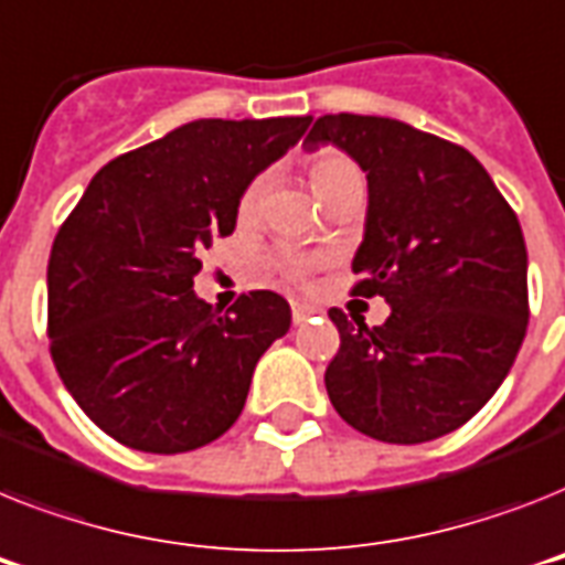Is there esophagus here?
Returning a JSON list of instances; mask_svg holds the SVG:
<instances>
[{"mask_svg":"<svg viewBox=\"0 0 565 565\" xmlns=\"http://www.w3.org/2000/svg\"><path fill=\"white\" fill-rule=\"evenodd\" d=\"M313 313H316L313 305H307V301H292V324H305Z\"/></svg>","mask_w":565,"mask_h":565,"instance_id":"1","label":"esophagus"}]
</instances>
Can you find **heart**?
I'll return each mask as SVG.
<instances>
[{"label":"heart","mask_w":565,"mask_h":565,"mask_svg":"<svg viewBox=\"0 0 565 565\" xmlns=\"http://www.w3.org/2000/svg\"><path fill=\"white\" fill-rule=\"evenodd\" d=\"M269 179L267 173H260L249 182V185L243 188L241 203H237V220L241 223H252V220L258 217L260 203H264V194H267ZM362 185V173L356 168L354 159H348L345 153H339V150H319V153L310 159V188H313V194L324 203H330L339 191H345V188ZM319 264L316 258H305V255H281V258H275V269L284 275V278H290V281H305L307 275L313 273V267Z\"/></svg>","instance_id":"1"}]
</instances>
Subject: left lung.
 <instances>
[{"label":"left lung","instance_id":"left-lung-1","mask_svg":"<svg viewBox=\"0 0 565 565\" xmlns=\"http://www.w3.org/2000/svg\"><path fill=\"white\" fill-rule=\"evenodd\" d=\"M307 150L337 145L369 179L356 296L392 313L369 328L330 307L339 351L324 386L339 417L386 444H424L493 397L529 328L520 220L473 153L394 118H316Z\"/></svg>","mask_w":565,"mask_h":565}]
</instances>
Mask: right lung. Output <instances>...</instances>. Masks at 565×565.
Here are the masks:
<instances>
[{"label":"right lung","instance_id":"right-lung-1","mask_svg":"<svg viewBox=\"0 0 565 565\" xmlns=\"http://www.w3.org/2000/svg\"><path fill=\"white\" fill-rule=\"evenodd\" d=\"M313 118H200L104 164L54 237L49 339L63 386L118 444L188 452L243 412L252 371L290 330L273 290L226 313L196 298L203 252L235 232L243 188Z\"/></svg>","mask_w":565,"mask_h":565}]
</instances>
